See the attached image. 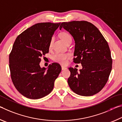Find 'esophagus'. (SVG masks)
Segmentation results:
<instances>
[{
  "mask_svg": "<svg viewBox=\"0 0 122 122\" xmlns=\"http://www.w3.org/2000/svg\"><path fill=\"white\" fill-rule=\"evenodd\" d=\"M67 68L66 67H65V66H61V70H65V69H66Z\"/></svg>",
  "mask_w": 122,
  "mask_h": 122,
  "instance_id": "34e87169",
  "label": "esophagus"
}]
</instances>
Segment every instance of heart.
I'll list each match as a JSON object with an SVG mask.
<instances>
[{
  "instance_id": "obj_1",
  "label": "heart",
  "mask_w": 122,
  "mask_h": 122,
  "mask_svg": "<svg viewBox=\"0 0 122 122\" xmlns=\"http://www.w3.org/2000/svg\"><path fill=\"white\" fill-rule=\"evenodd\" d=\"M60 37L65 43L67 42V41L71 39V36L68 33L65 32H63L60 34ZM52 41V39L51 41L50 45H51ZM71 56V55L70 53L57 52L54 55L53 58L54 61H56V62L62 64H65L67 62V61H68V60Z\"/></svg>"
}]
</instances>
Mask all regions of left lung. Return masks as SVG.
I'll return each mask as SVG.
<instances>
[{"instance_id":"obj_1","label":"left lung","mask_w":122,"mask_h":122,"mask_svg":"<svg viewBox=\"0 0 122 122\" xmlns=\"http://www.w3.org/2000/svg\"><path fill=\"white\" fill-rule=\"evenodd\" d=\"M64 28L75 41L73 62L81 63L82 69L69 67L67 83L77 95L90 96L99 92L107 83L112 59L108 44L94 25L86 21L63 22Z\"/></svg>"}]
</instances>
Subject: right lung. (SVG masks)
<instances>
[{
    "mask_svg": "<svg viewBox=\"0 0 122 122\" xmlns=\"http://www.w3.org/2000/svg\"><path fill=\"white\" fill-rule=\"evenodd\" d=\"M61 23H41L28 28L17 37L9 56L12 81L16 89L27 98L37 99L52 91L61 70L53 63L41 68V58L49 52L52 37Z\"/></svg>",
    "mask_w": 122,
    "mask_h": 122,
    "instance_id": "add662e5",
    "label": "right lung"
}]
</instances>
